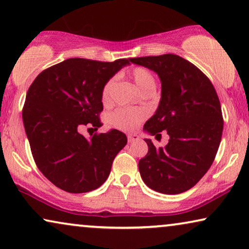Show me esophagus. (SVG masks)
<instances>
[{
  "label": "esophagus",
  "instance_id": "1",
  "mask_svg": "<svg viewBox=\"0 0 249 249\" xmlns=\"http://www.w3.org/2000/svg\"><path fill=\"white\" fill-rule=\"evenodd\" d=\"M127 137H128V142H136V141H138V139H139V136L136 135V134H129Z\"/></svg>",
  "mask_w": 249,
  "mask_h": 249
}]
</instances>
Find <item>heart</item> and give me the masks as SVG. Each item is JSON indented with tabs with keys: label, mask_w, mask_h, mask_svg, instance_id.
I'll list each match as a JSON object with an SVG mask.
<instances>
[{
	"label": "heart",
	"mask_w": 249,
	"mask_h": 249,
	"mask_svg": "<svg viewBox=\"0 0 249 249\" xmlns=\"http://www.w3.org/2000/svg\"><path fill=\"white\" fill-rule=\"evenodd\" d=\"M132 80L138 88V90L142 91L148 89H155V79L153 74L147 69L142 67H137L131 71ZM114 80L110 79L104 85L102 89V100L103 102H107L110 98V93L112 87H113ZM146 117V111L142 108H124L120 107L111 113L108 118V122L113 127L121 129V130H131L137 125L142 120Z\"/></svg>",
	"instance_id": "b5f03b06"
}]
</instances>
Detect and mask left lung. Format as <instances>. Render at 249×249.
I'll use <instances>...</instances> for the list:
<instances>
[{"mask_svg": "<svg viewBox=\"0 0 249 249\" xmlns=\"http://www.w3.org/2000/svg\"><path fill=\"white\" fill-rule=\"evenodd\" d=\"M129 60L161 80L159 107L144 130L153 136L166 130L170 137L160 148L145 139L148 153L138 163L142 181L166 195L186 192L203 178L219 149L223 118L216 91L198 68L176 54Z\"/></svg>", "mask_w": 249, "mask_h": 249, "instance_id": "obj_1", "label": "left lung"}]
</instances>
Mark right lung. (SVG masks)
Here are the masks:
<instances>
[{
  "instance_id": "1",
  "label": "right lung",
  "mask_w": 249,
  "mask_h": 249,
  "mask_svg": "<svg viewBox=\"0 0 249 249\" xmlns=\"http://www.w3.org/2000/svg\"><path fill=\"white\" fill-rule=\"evenodd\" d=\"M129 62L68 59L42 71L30 85L22 120L33 158L39 171L64 192L80 194L101 187L127 144L117 129L90 138L79 130L84 125L101 127L102 89Z\"/></svg>"
}]
</instances>
